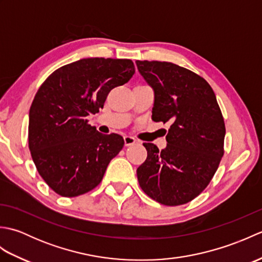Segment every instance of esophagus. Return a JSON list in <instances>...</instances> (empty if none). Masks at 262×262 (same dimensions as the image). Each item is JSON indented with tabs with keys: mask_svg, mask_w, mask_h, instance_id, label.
<instances>
[{
	"mask_svg": "<svg viewBox=\"0 0 262 262\" xmlns=\"http://www.w3.org/2000/svg\"><path fill=\"white\" fill-rule=\"evenodd\" d=\"M124 142H125V146H130V145H134L136 143V140L133 136H124Z\"/></svg>",
	"mask_w": 262,
	"mask_h": 262,
	"instance_id": "1",
	"label": "esophagus"
}]
</instances>
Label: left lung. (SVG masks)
Instances as JSON below:
<instances>
[{
  "instance_id": "1",
  "label": "left lung",
  "mask_w": 262,
  "mask_h": 262,
  "mask_svg": "<svg viewBox=\"0 0 262 262\" xmlns=\"http://www.w3.org/2000/svg\"><path fill=\"white\" fill-rule=\"evenodd\" d=\"M136 65L154 91L152 119L171 122L164 149L143 143L147 158L137 168L138 183L160 204H186L207 187L219 168L223 116L213 89L193 72L158 60H136Z\"/></svg>"
}]
</instances>
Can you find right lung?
I'll use <instances>...</instances> for the list:
<instances>
[{
    "mask_svg": "<svg viewBox=\"0 0 262 262\" xmlns=\"http://www.w3.org/2000/svg\"><path fill=\"white\" fill-rule=\"evenodd\" d=\"M134 73L130 59L83 58L53 72L39 88L29 111V149L39 174L60 196L96 188L124 146L120 135L101 134L86 117Z\"/></svg>",
    "mask_w": 262,
    "mask_h": 262,
    "instance_id": "1",
    "label": "right lung"
}]
</instances>
